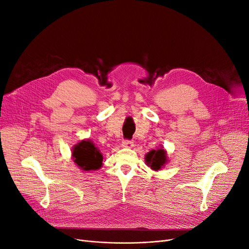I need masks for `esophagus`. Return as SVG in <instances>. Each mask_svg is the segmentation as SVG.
Instances as JSON below:
<instances>
[{"mask_svg": "<svg viewBox=\"0 0 249 249\" xmlns=\"http://www.w3.org/2000/svg\"><path fill=\"white\" fill-rule=\"evenodd\" d=\"M133 145H134L133 140H128V139H124L123 142H122V146H124V147H129V148H131Z\"/></svg>", "mask_w": 249, "mask_h": 249, "instance_id": "obj_1", "label": "esophagus"}]
</instances>
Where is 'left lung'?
<instances>
[{"label":"left lung","instance_id":"8db88e82","mask_svg":"<svg viewBox=\"0 0 249 249\" xmlns=\"http://www.w3.org/2000/svg\"><path fill=\"white\" fill-rule=\"evenodd\" d=\"M145 161L148 167L155 171H158L160 168H163L164 165L167 163L166 151L163 148L150 150L145 156Z\"/></svg>","mask_w":249,"mask_h":249}]
</instances>
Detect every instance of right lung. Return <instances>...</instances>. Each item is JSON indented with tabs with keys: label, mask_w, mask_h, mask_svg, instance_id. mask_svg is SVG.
<instances>
[{
	"label": "right lung",
	"mask_w": 249,
	"mask_h": 249,
	"mask_svg": "<svg viewBox=\"0 0 249 249\" xmlns=\"http://www.w3.org/2000/svg\"><path fill=\"white\" fill-rule=\"evenodd\" d=\"M74 163L83 171L98 170L103 165V155L90 140H82L72 150Z\"/></svg>",
	"instance_id": "obj_1"
}]
</instances>
